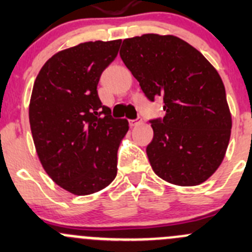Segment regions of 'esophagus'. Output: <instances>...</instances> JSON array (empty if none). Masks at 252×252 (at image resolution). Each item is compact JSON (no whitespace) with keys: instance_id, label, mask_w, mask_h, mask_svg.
Returning a JSON list of instances; mask_svg holds the SVG:
<instances>
[{"instance_id":"34e87169","label":"esophagus","mask_w":252,"mask_h":252,"mask_svg":"<svg viewBox=\"0 0 252 252\" xmlns=\"http://www.w3.org/2000/svg\"><path fill=\"white\" fill-rule=\"evenodd\" d=\"M141 122H142L141 117H138V118H135V119H129V126H138V124H140Z\"/></svg>"}]
</instances>
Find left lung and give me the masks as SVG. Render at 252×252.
<instances>
[{"label":"left lung","instance_id":"1","mask_svg":"<svg viewBox=\"0 0 252 252\" xmlns=\"http://www.w3.org/2000/svg\"><path fill=\"white\" fill-rule=\"evenodd\" d=\"M119 55L145 96L163 100L164 116L150 119L154 139L146 154L154 172L182 187L204 183L223 161L232 129L217 70L173 35L126 39Z\"/></svg>","mask_w":252,"mask_h":252}]
</instances>
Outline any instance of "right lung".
<instances>
[{
  "label": "right lung",
  "mask_w": 252,
  "mask_h": 252,
  "mask_svg": "<svg viewBox=\"0 0 252 252\" xmlns=\"http://www.w3.org/2000/svg\"><path fill=\"white\" fill-rule=\"evenodd\" d=\"M121 40L90 41L50 58L35 79L29 121L37 156L51 179L89 195L117 175V151L129 129L102 105L97 84L118 55Z\"/></svg>",
  "instance_id": "obj_1"
}]
</instances>
